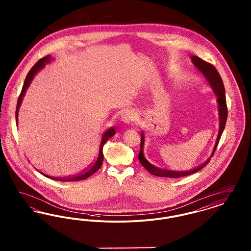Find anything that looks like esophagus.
Wrapping results in <instances>:
<instances>
[{
    "label": "esophagus",
    "mask_w": 251,
    "mask_h": 251,
    "mask_svg": "<svg viewBox=\"0 0 251 251\" xmlns=\"http://www.w3.org/2000/svg\"><path fill=\"white\" fill-rule=\"evenodd\" d=\"M135 118H136V113L131 109L130 110L129 109L125 110L121 115V120L126 124L131 123V121L135 120Z\"/></svg>",
    "instance_id": "obj_1"
}]
</instances>
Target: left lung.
<instances>
[{
  "label": "left lung",
  "instance_id": "obj_1",
  "mask_svg": "<svg viewBox=\"0 0 251 251\" xmlns=\"http://www.w3.org/2000/svg\"><path fill=\"white\" fill-rule=\"evenodd\" d=\"M192 62L193 64L196 66V68L199 69V71L202 73L205 76V78L207 79V81L210 83L213 90L215 91V94L217 97V102H218V110H219V131H218V135L216 138V142H215V148L213 150L212 155L208 158V160L206 162H204L202 165L193 168L189 171H173V170H167V169H163L160 167H156L155 165H153L147 153V150L145 147V135L144 132L141 133V144H140V152L138 155V159L140 161V163L151 174L157 176V177H167V178H179V177H183V176H187L193 173L198 172L199 170H201L202 167H205L211 160V158L214 155L216 147L218 145V142L220 140V137L222 135V132L225 129V125H226V121L227 118V102H226V94H225V88H224V84L223 81L219 75L218 72L216 71L215 67L213 65H211L210 63L205 62L204 60L201 59L200 57L193 55L191 56Z\"/></svg>",
  "mask_w": 251,
  "mask_h": 251
}]
</instances>
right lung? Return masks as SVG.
Returning a JSON list of instances; mask_svg holds the SVG:
<instances>
[{
    "mask_svg": "<svg viewBox=\"0 0 251 251\" xmlns=\"http://www.w3.org/2000/svg\"><path fill=\"white\" fill-rule=\"evenodd\" d=\"M51 60V56L50 55H47L43 58H41L40 60H38L36 62V64L33 66V68L30 70V72H28L26 78H25V81H24V86H23V89H22V92H21V95L18 99V103H17V109H16V121L18 122V113H19V109L20 106L22 104V101H23V99H24V95H25V92H26V89L28 88V86L31 84L32 80L34 79L35 75H36L37 72H39L41 69H43L46 65V63H49L50 61ZM116 133V130L115 128H110L108 129L107 131H105L101 137V142L100 145V149H99V155L97 157V159L95 160V162L90 165L87 168H85L83 172L77 174V175H74V176H70V177H61V178H54V177H50L48 176L44 173H41L43 174L45 177H48L50 179H55V180H59V181H76V180H82V179H85L88 177H90L91 175H93L95 172H97L100 167L102 165V161H103V153H102V148L104 146V144L107 142L108 139L110 137H112L113 135H115Z\"/></svg>",
    "mask_w": 251,
    "mask_h": 251,
    "instance_id": "obj_1",
    "label": "right lung"
}]
</instances>
